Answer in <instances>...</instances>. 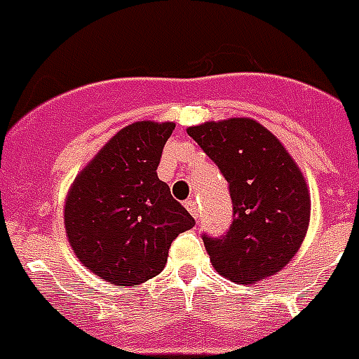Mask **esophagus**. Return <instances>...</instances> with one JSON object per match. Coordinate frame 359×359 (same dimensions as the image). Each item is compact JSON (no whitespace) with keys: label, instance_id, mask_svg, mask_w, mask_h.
<instances>
[{"label":"esophagus","instance_id":"esophagus-1","mask_svg":"<svg viewBox=\"0 0 359 359\" xmlns=\"http://www.w3.org/2000/svg\"><path fill=\"white\" fill-rule=\"evenodd\" d=\"M187 209L190 211V215H192L194 219H198L200 217V209H198V201L194 200V198H190V200L187 201Z\"/></svg>","mask_w":359,"mask_h":359}]
</instances>
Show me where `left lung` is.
I'll use <instances>...</instances> for the list:
<instances>
[{
    "label": "left lung",
    "instance_id": "obj_1",
    "mask_svg": "<svg viewBox=\"0 0 359 359\" xmlns=\"http://www.w3.org/2000/svg\"><path fill=\"white\" fill-rule=\"evenodd\" d=\"M187 133L230 184V230L203 236L215 270L243 285L278 274L299 253L310 224V192L297 161L251 118L205 121Z\"/></svg>",
    "mask_w": 359,
    "mask_h": 359
}]
</instances>
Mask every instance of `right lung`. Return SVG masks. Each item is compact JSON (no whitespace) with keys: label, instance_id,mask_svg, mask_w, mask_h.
Here are the masks:
<instances>
[{"label":"right lung","instance_id":"obj_1","mask_svg":"<svg viewBox=\"0 0 359 359\" xmlns=\"http://www.w3.org/2000/svg\"><path fill=\"white\" fill-rule=\"evenodd\" d=\"M175 123L135 121L78 172L65 203L68 243L87 270L135 287L163 270L169 247L196 224L158 179Z\"/></svg>","mask_w":359,"mask_h":359}]
</instances>
